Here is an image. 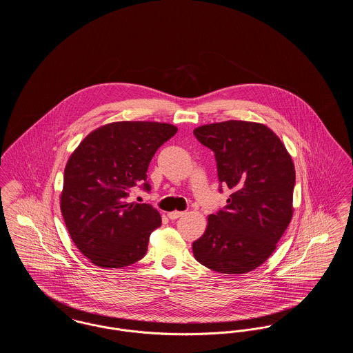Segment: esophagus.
Returning a JSON list of instances; mask_svg holds the SVG:
<instances>
[{
  "instance_id": "obj_1",
  "label": "esophagus",
  "mask_w": 353,
  "mask_h": 353,
  "mask_svg": "<svg viewBox=\"0 0 353 353\" xmlns=\"http://www.w3.org/2000/svg\"><path fill=\"white\" fill-rule=\"evenodd\" d=\"M184 214V212H170V213H168V217L170 219H177L183 217Z\"/></svg>"
}]
</instances>
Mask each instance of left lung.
<instances>
[{
  "mask_svg": "<svg viewBox=\"0 0 353 353\" xmlns=\"http://www.w3.org/2000/svg\"><path fill=\"white\" fill-rule=\"evenodd\" d=\"M193 134L214 152L219 192L222 185L232 190L193 242L194 258L222 274L249 272L274 252L292 217V160L281 139L259 123L229 120Z\"/></svg>",
  "mask_w": 353,
  "mask_h": 353,
  "instance_id": "1",
  "label": "left lung"
}]
</instances>
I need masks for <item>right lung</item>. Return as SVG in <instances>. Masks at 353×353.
Here are the masks:
<instances>
[{
	"label": "right lung",
	"mask_w": 353,
	"mask_h": 353,
	"mask_svg": "<svg viewBox=\"0 0 353 353\" xmlns=\"http://www.w3.org/2000/svg\"><path fill=\"white\" fill-rule=\"evenodd\" d=\"M176 132L165 123H111L88 134L70 156L61 210L71 239L94 265L119 269L145 255L161 217L150 203L127 199L134 186L151 192L152 157Z\"/></svg>",
	"instance_id": "obj_1"
}]
</instances>
